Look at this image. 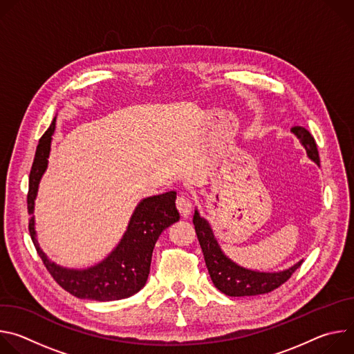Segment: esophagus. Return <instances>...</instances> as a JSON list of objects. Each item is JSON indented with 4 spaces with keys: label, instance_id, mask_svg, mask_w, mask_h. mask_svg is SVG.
<instances>
[{
    "label": "esophagus",
    "instance_id": "esophagus-1",
    "mask_svg": "<svg viewBox=\"0 0 354 354\" xmlns=\"http://www.w3.org/2000/svg\"><path fill=\"white\" fill-rule=\"evenodd\" d=\"M176 207L180 213L182 217H189L190 212H192V201L186 194H179L176 198Z\"/></svg>",
    "mask_w": 354,
    "mask_h": 354
}]
</instances>
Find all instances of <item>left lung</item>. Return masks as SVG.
<instances>
[{
	"instance_id": "obj_1",
	"label": "left lung",
	"mask_w": 354,
	"mask_h": 354,
	"mask_svg": "<svg viewBox=\"0 0 354 354\" xmlns=\"http://www.w3.org/2000/svg\"><path fill=\"white\" fill-rule=\"evenodd\" d=\"M291 133L299 140L301 145L306 148L307 157L319 167V154L314 137L304 127L295 126ZM193 224L197 234L198 243L203 250V257L209 274L214 286L230 297H250L273 291L286 283L291 274L301 266L302 261L295 265L279 270V272H259L239 266L230 259L217 242L210 223L200 216L197 209L193 214Z\"/></svg>"
}]
</instances>
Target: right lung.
Instances as JSON below:
<instances>
[{
    "mask_svg": "<svg viewBox=\"0 0 354 354\" xmlns=\"http://www.w3.org/2000/svg\"><path fill=\"white\" fill-rule=\"evenodd\" d=\"M56 130V118L39 140L29 175L28 213L29 232L39 257L53 279L70 294L95 301H115L138 292L148 279L151 257L161 232L179 221L175 206L176 192H167L142 198L134 209L127 228L111 254L86 269L63 268L50 261L36 239L35 200L39 183L47 169L50 147Z\"/></svg>",
    "mask_w": 354,
    "mask_h": 354,
    "instance_id": "1",
    "label": "right lung"
}]
</instances>
